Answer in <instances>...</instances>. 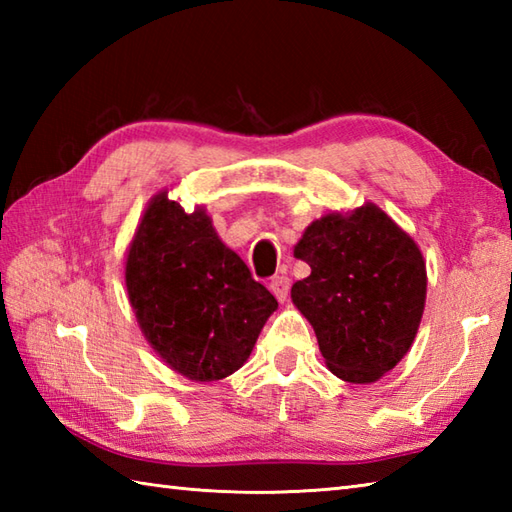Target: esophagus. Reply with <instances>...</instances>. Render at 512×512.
<instances>
[{
	"label": "esophagus",
	"mask_w": 512,
	"mask_h": 512,
	"mask_svg": "<svg viewBox=\"0 0 512 512\" xmlns=\"http://www.w3.org/2000/svg\"><path fill=\"white\" fill-rule=\"evenodd\" d=\"M270 290H273V295L279 301H286L288 290H290V279L286 275H275L273 279H270Z\"/></svg>",
	"instance_id": "obj_1"
}]
</instances>
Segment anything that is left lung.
<instances>
[{
  "mask_svg": "<svg viewBox=\"0 0 512 512\" xmlns=\"http://www.w3.org/2000/svg\"><path fill=\"white\" fill-rule=\"evenodd\" d=\"M295 257L310 277L292 303L310 321L330 372L374 383L416 339L427 297V268L416 242L374 204L312 222Z\"/></svg>",
  "mask_w": 512,
  "mask_h": 512,
  "instance_id": "obj_1",
  "label": "left lung"
}]
</instances>
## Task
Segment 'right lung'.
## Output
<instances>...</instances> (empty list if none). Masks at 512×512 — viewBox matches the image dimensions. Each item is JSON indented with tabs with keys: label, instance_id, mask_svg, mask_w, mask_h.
<instances>
[{
	"label": "right lung",
	"instance_id": "right-lung-1",
	"mask_svg": "<svg viewBox=\"0 0 512 512\" xmlns=\"http://www.w3.org/2000/svg\"><path fill=\"white\" fill-rule=\"evenodd\" d=\"M125 281L145 339L195 383L237 372L277 299L226 248L204 209L184 213L158 193L127 253Z\"/></svg>",
	"mask_w": 512,
	"mask_h": 512
}]
</instances>
